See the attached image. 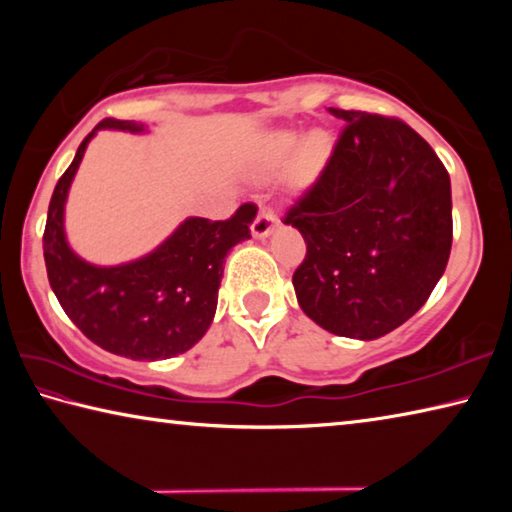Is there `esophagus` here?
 Returning a JSON list of instances; mask_svg holds the SVG:
<instances>
[{
    "label": "esophagus",
    "instance_id": "34e87169",
    "mask_svg": "<svg viewBox=\"0 0 512 512\" xmlns=\"http://www.w3.org/2000/svg\"><path fill=\"white\" fill-rule=\"evenodd\" d=\"M275 225H277V216L273 212V207L259 205V212L255 216V221H253V235L257 239H264V237L271 235Z\"/></svg>",
    "mask_w": 512,
    "mask_h": 512
}]
</instances>
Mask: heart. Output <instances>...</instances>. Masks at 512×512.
Segmentation results:
<instances>
[{
	"label": "heart",
	"mask_w": 512,
	"mask_h": 512,
	"mask_svg": "<svg viewBox=\"0 0 512 512\" xmlns=\"http://www.w3.org/2000/svg\"><path fill=\"white\" fill-rule=\"evenodd\" d=\"M298 146V135L296 133H280L273 137L271 144V160L273 164H282L293 153ZM332 137L327 133H311L302 149L296 155V162H293V178L300 185H309L314 180L332 155Z\"/></svg>",
	"instance_id": "b5f03b06"
}]
</instances>
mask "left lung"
I'll return each instance as SVG.
<instances>
[{"instance_id":"1","label":"left lung","mask_w":512,"mask_h":512,"mask_svg":"<svg viewBox=\"0 0 512 512\" xmlns=\"http://www.w3.org/2000/svg\"><path fill=\"white\" fill-rule=\"evenodd\" d=\"M345 121L323 171L282 223L305 237L298 302L327 332L379 339L431 296L452 250V187L406 121L332 108Z\"/></svg>"}]
</instances>
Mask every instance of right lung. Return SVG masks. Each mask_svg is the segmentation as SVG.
I'll use <instances>...</instances> for the list:
<instances>
[{
  "instance_id": "add662e5",
  "label": "right lung",
  "mask_w": 512,
  "mask_h": 512,
  "mask_svg": "<svg viewBox=\"0 0 512 512\" xmlns=\"http://www.w3.org/2000/svg\"><path fill=\"white\" fill-rule=\"evenodd\" d=\"M142 131L133 121L94 126ZM94 131L81 142L49 201L42 250L47 277L69 320L99 348L137 361L171 359L203 339L210 327L225 255L250 237L255 203L225 221L187 219L155 253L124 266H92L69 250L63 232L67 189Z\"/></svg>"
}]
</instances>
